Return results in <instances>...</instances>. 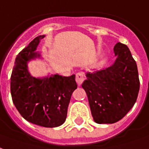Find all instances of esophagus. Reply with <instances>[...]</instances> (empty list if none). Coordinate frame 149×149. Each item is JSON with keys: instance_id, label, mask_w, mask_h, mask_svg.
I'll list each match as a JSON object with an SVG mask.
<instances>
[{"instance_id": "1", "label": "esophagus", "mask_w": 149, "mask_h": 149, "mask_svg": "<svg viewBox=\"0 0 149 149\" xmlns=\"http://www.w3.org/2000/svg\"><path fill=\"white\" fill-rule=\"evenodd\" d=\"M84 79H85V77H84V75L83 72H78L76 75V81L79 86L82 84Z\"/></svg>"}]
</instances>
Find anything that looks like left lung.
I'll return each mask as SVG.
<instances>
[{
  "label": "left lung",
  "instance_id": "left-lung-1",
  "mask_svg": "<svg viewBox=\"0 0 149 149\" xmlns=\"http://www.w3.org/2000/svg\"><path fill=\"white\" fill-rule=\"evenodd\" d=\"M114 52L117 58L112 65L87 72L82 84L91 115L98 124H112L122 119L133 107L139 92L137 66L128 47L118 42Z\"/></svg>",
  "mask_w": 149,
  "mask_h": 149
}]
</instances>
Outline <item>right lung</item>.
<instances>
[{
  "mask_svg": "<svg viewBox=\"0 0 149 149\" xmlns=\"http://www.w3.org/2000/svg\"><path fill=\"white\" fill-rule=\"evenodd\" d=\"M44 37L34 38L17 55L11 76V95L24 119L43 127H58L65 121L71 95L77 84L74 74L36 78L30 73L27 63L40 58V54L35 50Z\"/></svg>",
  "mask_w": 149,
  "mask_h": 149,
  "instance_id": "add662e5",
  "label": "right lung"
}]
</instances>
